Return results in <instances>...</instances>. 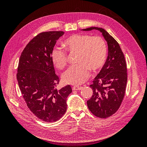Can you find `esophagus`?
Listing matches in <instances>:
<instances>
[{"label": "esophagus", "mask_w": 147, "mask_h": 147, "mask_svg": "<svg viewBox=\"0 0 147 147\" xmlns=\"http://www.w3.org/2000/svg\"><path fill=\"white\" fill-rule=\"evenodd\" d=\"M83 88V87H82V86H74V87H72V90H75V91H80V90H81Z\"/></svg>", "instance_id": "34e87169"}]
</instances>
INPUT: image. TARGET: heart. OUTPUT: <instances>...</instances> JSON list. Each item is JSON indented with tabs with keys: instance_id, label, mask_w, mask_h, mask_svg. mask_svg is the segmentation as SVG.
Here are the masks:
<instances>
[{
	"instance_id": "obj_1",
	"label": "heart",
	"mask_w": 147,
	"mask_h": 147,
	"mask_svg": "<svg viewBox=\"0 0 147 147\" xmlns=\"http://www.w3.org/2000/svg\"><path fill=\"white\" fill-rule=\"evenodd\" d=\"M64 47L70 53H78L77 64L66 70L62 75V80L66 84L79 85L93 72L99 71L105 63L107 48L104 38L100 36L87 34H73L64 41ZM51 59L57 69H63L67 63L65 51L55 48L51 53Z\"/></svg>"
}]
</instances>
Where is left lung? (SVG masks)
Segmentation results:
<instances>
[{
	"label": "left lung",
	"mask_w": 147,
	"mask_h": 147,
	"mask_svg": "<svg viewBox=\"0 0 147 147\" xmlns=\"http://www.w3.org/2000/svg\"><path fill=\"white\" fill-rule=\"evenodd\" d=\"M94 29L99 30L107 42L108 56L90 85L93 94L87 101V105L96 117L106 118L113 115L121 105L127 84V66L118 43L105 29L91 27L82 30Z\"/></svg>",
	"instance_id": "1"
}]
</instances>
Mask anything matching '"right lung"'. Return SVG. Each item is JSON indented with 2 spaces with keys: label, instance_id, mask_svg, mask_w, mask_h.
<instances>
[{
  "label": "right lung",
  "instance_id": "right-lung-1",
  "mask_svg": "<svg viewBox=\"0 0 147 147\" xmlns=\"http://www.w3.org/2000/svg\"><path fill=\"white\" fill-rule=\"evenodd\" d=\"M63 31H49L38 34L22 52L16 78L28 108L35 116L45 122H55L67 110V98L72 88H56L59 78L55 74L51 53Z\"/></svg>",
  "mask_w": 147,
  "mask_h": 147
}]
</instances>
